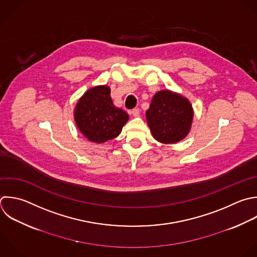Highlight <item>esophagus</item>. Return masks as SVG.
I'll return each mask as SVG.
<instances>
[{
	"mask_svg": "<svg viewBox=\"0 0 257 257\" xmlns=\"http://www.w3.org/2000/svg\"><path fill=\"white\" fill-rule=\"evenodd\" d=\"M132 114H133V116H134V117H138V116H140V109H139V108H135V109H133V110H132Z\"/></svg>",
	"mask_w": 257,
	"mask_h": 257,
	"instance_id": "obj_1",
	"label": "esophagus"
}]
</instances>
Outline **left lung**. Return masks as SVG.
<instances>
[{
	"label": "left lung",
	"mask_w": 257,
	"mask_h": 257,
	"mask_svg": "<svg viewBox=\"0 0 257 257\" xmlns=\"http://www.w3.org/2000/svg\"><path fill=\"white\" fill-rule=\"evenodd\" d=\"M146 117L156 141L162 144H176L190 133L194 109L188 98L165 89L154 95Z\"/></svg>",
	"instance_id": "1"
}]
</instances>
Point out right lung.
Instances as JSON below:
<instances>
[{
    "mask_svg": "<svg viewBox=\"0 0 257 257\" xmlns=\"http://www.w3.org/2000/svg\"><path fill=\"white\" fill-rule=\"evenodd\" d=\"M74 120L88 141L103 144L120 134L128 120V114L114 106L109 86L97 85L78 99L74 108Z\"/></svg>",
    "mask_w": 257,
    "mask_h": 257,
    "instance_id": "add662e5",
    "label": "right lung"
}]
</instances>
